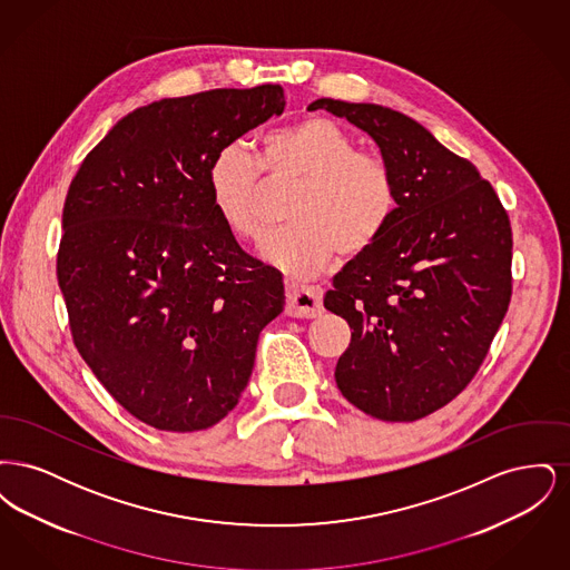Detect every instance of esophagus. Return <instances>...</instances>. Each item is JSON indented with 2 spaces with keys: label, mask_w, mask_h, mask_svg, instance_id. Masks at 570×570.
Here are the masks:
<instances>
[{
  "label": "esophagus",
  "mask_w": 570,
  "mask_h": 570,
  "mask_svg": "<svg viewBox=\"0 0 570 570\" xmlns=\"http://www.w3.org/2000/svg\"><path fill=\"white\" fill-rule=\"evenodd\" d=\"M286 314L297 318H316L323 312V295L318 288L286 282Z\"/></svg>",
  "instance_id": "34e87169"
}]
</instances>
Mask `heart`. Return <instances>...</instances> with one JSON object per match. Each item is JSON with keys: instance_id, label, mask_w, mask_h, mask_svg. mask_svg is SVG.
Masks as SVG:
<instances>
[{"instance_id": "1", "label": "heart", "mask_w": 570, "mask_h": 570, "mask_svg": "<svg viewBox=\"0 0 570 570\" xmlns=\"http://www.w3.org/2000/svg\"><path fill=\"white\" fill-rule=\"evenodd\" d=\"M263 168L282 184H301L288 228L265 239L261 254L295 279L325 272L340 252L361 256L384 235L397 209L389 163L356 149L353 136L326 117H305L261 140V160L245 142H228L209 166L207 184L217 216L239 239H258Z\"/></svg>"}]
</instances>
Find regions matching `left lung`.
Masks as SVG:
<instances>
[{
    "instance_id": "1",
    "label": "left lung",
    "mask_w": 570,
    "mask_h": 570,
    "mask_svg": "<svg viewBox=\"0 0 570 570\" xmlns=\"http://www.w3.org/2000/svg\"><path fill=\"white\" fill-rule=\"evenodd\" d=\"M379 142L397 186L384 235L335 275L328 312L353 328L335 382L380 421L446 406L476 376L513 295V230L491 184L404 112L321 98Z\"/></svg>"
}]
</instances>
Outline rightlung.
<instances>
[{
	"instance_id": "add662e5",
	"label": "right lung",
	"mask_w": 570,
	"mask_h": 570,
	"mask_svg": "<svg viewBox=\"0 0 570 570\" xmlns=\"http://www.w3.org/2000/svg\"><path fill=\"white\" fill-rule=\"evenodd\" d=\"M286 107L282 85L212 89L126 115L82 160L61 216L57 282L77 351L163 432L214 428L247 386L282 273L212 205L217 151Z\"/></svg>"
}]
</instances>
